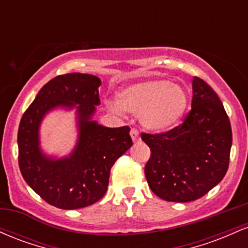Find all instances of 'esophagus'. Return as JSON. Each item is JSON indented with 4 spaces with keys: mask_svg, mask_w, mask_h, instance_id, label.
Wrapping results in <instances>:
<instances>
[{
    "mask_svg": "<svg viewBox=\"0 0 248 248\" xmlns=\"http://www.w3.org/2000/svg\"><path fill=\"white\" fill-rule=\"evenodd\" d=\"M130 136H132L133 142H139L141 140L140 134H139V130L135 129V128H132V129H130Z\"/></svg>",
    "mask_w": 248,
    "mask_h": 248,
    "instance_id": "34e87169",
    "label": "esophagus"
}]
</instances>
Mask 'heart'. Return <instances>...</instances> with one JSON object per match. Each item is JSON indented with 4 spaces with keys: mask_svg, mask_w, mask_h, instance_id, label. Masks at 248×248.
<instances>
[{
    "mask_svg": "<svg viewBox=\"0 0 248 248\" xmlns=\"http://www.w3.org/2000/svg\"><path fill=\"white\" fill-rule=\"evenodd\" d=\"M186 91L167 79H149L128 85L116 93V105L139 114L142 126L166 132L178 124L187 108Z\"/></svg>",
    "mask_w": 248,
    "mask_h": 248,
    "instance_id": "1",
    "label": "heart"
}]
</instances>
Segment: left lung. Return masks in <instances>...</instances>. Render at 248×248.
<instances>
[{
  "label": "left lung",
  "instance_id": "1",
  "mask_svg": "<svg viewBox=\"0 0 248 248\" xmlns=\"http://www.w3.org/2000/svg\"><path fill=\"white\" fill-rule=\"evenodd\" d=\"M191 110L167 133H142L150 148L144 173L152 191L167 202L203 197L229 169L232 129L220 99L198 77L192 80Z\"/></svg>",
  "mask_w": 248,
  "mask_h": 248
}]
</instances>
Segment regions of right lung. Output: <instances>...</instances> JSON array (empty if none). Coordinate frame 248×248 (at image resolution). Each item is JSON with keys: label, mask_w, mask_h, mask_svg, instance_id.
Masks as SVG:
<instances>
[{"label": "right lung", "mask_w": 248, "mask_h": 248, "mask_svg": "<svg viewBox=\"0 0 248 248\" xmlns=\"http://www.w3.org/2000/svg\"><path fill=\"white\" fill-rule=\"evenodd\" d=\"M100 79L85 73L58 76L41 88L18 127V166L28 186L62 210L92 205L104 197L110 168L133 146L128 126L108 128L92 120L100 105ZM76 108L78 141L66 158L46 156L39 147V126L55 108Z\"/></svg>", "instance_id": "right-lung-1"}]
</instances>
